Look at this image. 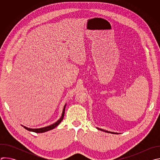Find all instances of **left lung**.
Returning <instances> with one entry per match:
<instances>
[{"label": "left lung", "instance_id": "8db88e82", "mask_svg": "<svg viewBox=\"0 0 160 160\" xmlns=\"http://www.w3.org/2000/svg\"><path fill=\"white\" fill-rule=\"evenodd\" d=\"M98 130H100L101 131H103V132H108V133H115V132H109V131H107V130H103V129H101V128H98Z\"/></svg>", "mask_w": 160, "mask_h": 160}]
</instances>
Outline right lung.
Wrapping results in <instances>:
<instances>
[{
    "label": "right lung",
    "mask_w": 160,
    "mask_h": 160,
    "mask_svg": "<svg viewBox=\"0 0 160 160\" xmlns=\"http://www.w3.org/2000/svg\"><path fill=\"white\" fill-rule=\"evenodd\" d=\"M65 107H66V104L63 108V111H62V115H61V117L60 118V119L59 120H58L56 123H54V124L51 125H49L48 127H43V128H35V129H33V128H27L26 127H23L25 128H26L27 130L28 131H31V132H36V133H43V132H47V131H49V130H51L53 128H54L55 127H56L61 122V121L62 120L63 118H64V111H65Z\"/></svg>",
    "instance_id": "obj_1"
}]
</instances>
